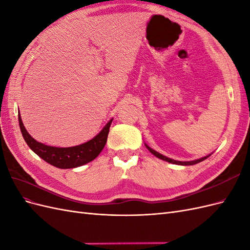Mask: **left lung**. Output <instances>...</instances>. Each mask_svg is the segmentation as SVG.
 Returning a JSON list of instances; mask_svg holds the SVG:
<instances>
[{
  "label": "left lung",
  "mask_w": 250,
  "mask_h": 250,
  "mask_svg": "<svg viewBox=\"0 0 250 250\" xmlns=\"http://www.w3.org/2000/svg\"><path fill=\"white\" fill-rule=\"evenodd\" d=\"M145 146H146V148L150 151L151 153H152L153 155H155L156 157H158V158H161V160H163V161H166V162H168V163H171V164H175V165H180V166H192V165H195V164H198V163H200V162H202V161H204V160H207V158L208 157V156H210L211 154H208V155H207V156H203V157H201V158H198V160H195V161H190V162H180V161H175V160H172V158H169V157H167V156H165V155H163V154H161V153H158L157 151H155V150H153L152 148H150L147 144H145Z\"/></svg>",
  "instance_id": "obj_1"
}]
</instances>
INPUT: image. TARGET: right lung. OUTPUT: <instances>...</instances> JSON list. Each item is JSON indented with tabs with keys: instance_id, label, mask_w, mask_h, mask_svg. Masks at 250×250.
I'll return each instance as SVG.
<instances>
[{
	"instance_id": "1",
	"label": "right lung",
	"mask_w": 250,
	"mask_h": 250,
	"mask_svg": "<svg viewBox=\"0 0 250 250\" xmlns=\"http://www.w3.org/2000/svg\"><path fill=\"white\" fill-rule=\"evenodd\" d=\"M111 122L112 119L108 121L107 124L102 128V130L95 138L81 144V145L65 148L53 147L37 142L29 134L24 124H22L19 110V124L22 138H24L27 145L44 162L59 169L77 168L94 161L100 154L105 144H106Z\"/></svg>"
}]
</instances>
